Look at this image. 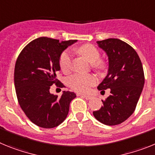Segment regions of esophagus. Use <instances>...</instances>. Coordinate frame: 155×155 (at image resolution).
Here are the masks:
<instances>
[{
	"instance_id": "esophagus-1",
	"label": "esophagus",
	"mask_w": 155,
	"mask_h": 155,
	"mask_svg": "<svg viewBox=\"0 0 155 155\" xmlns=\"http://www.w3.org/2000/svg\"><path fill=\"white\" fill-rule=\"evenodd\" d=\"M78 96H81L83 97H84L86 100H91V98H92V96L91 95H83V94H78Z\"/></svg>"
}]
</instances>
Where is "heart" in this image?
Wrapping results in <instances>:
<instances>
[{
    "mask_svg": "<svg viewBox=\"0 0 155 155\" xmlns=\"http://www.w3.org/2000/svg\"><path fill=\"white\" fill-rule=\"evenodd\" d=\"M78 53L91 62V66L99 72L105 71L107 63L100 58V51L94 45L86 44L80 46L77 50ZM72 53L66 50L61 53L59 58V65L64 73H68L72 68ZM97 83V78L92 74H75L68 79V85L72 90L79 93H86L91 87Z\"/></svg>",
    "mask_w": 155,
    "mask_h": 155,
    "instance_id": "obj_1",
    "label": "heart"
}]
</instances>
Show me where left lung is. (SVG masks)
Returning <instances> with one entry per match:
<instances>
[{
    "instance_id": "1",
    "label": "left lung",
    "mask_w": 155,
    "mask_h": 155,
    "mask_svg": "<svg viewBox=\"0 0 155 155\" xmlns=\"http://www.w3.org/2000/svg\"><path fill=\"white\" fill-rule=\"evenodd\" d=\"M108 57V72L97 89L101 92L110 89L111 95L104 101L94 116L107 126L126 121L135 111L143 87L144 73L139 56L131 46L119 39L97 41Z\"/></svg>"
}]
</instances>
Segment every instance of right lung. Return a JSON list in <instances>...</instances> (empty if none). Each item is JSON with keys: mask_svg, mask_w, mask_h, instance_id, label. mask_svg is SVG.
<instances>
[{"mask_svg": "<svg viewBox=\"0 0 155 155\" xmlns=\"http://www.w3.org/2000/svg\"><path fill=\"white\" fill-rule=\"evenodd\" d=\"M77 40L39 37L25 46L16 60L14 81L20 107L35 125L56 127L66 118L75 93L63 91L60 97L50 93L51 86L64 87L56 79L59 58L64 50Z\"/></svg>", "mask_w": 155, "mask_h": 155, "instance_id": "right-lung-1", "label": "right lung"}]
</instances>
